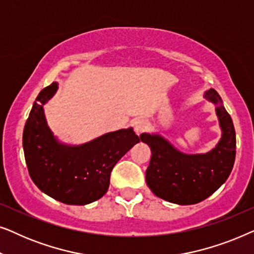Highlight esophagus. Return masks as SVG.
Instances as JSON below:
<instances>
[{
  "label": "esophagus",
  "instance_id": "1",
  "mask_svg": "<svg viewBox=\"0 0 254 254\" xmlns=\"http://www.w3.org/2000/svg\"><path fill=\"white\" fill-rule=\"evenodd\" d=\"M148 128V123L147 120L144 119H138L134 123V130L135 133H136L137 135H140L141 133H143V131L147 129Z\"/></svg>",
  "mask_w": 254,
  "mask_h": 254
}]
</instances>
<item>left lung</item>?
Wrapping results in <instances>:
<instances>
[{"label": "left lung", "mask_w": 254, "mask_h": 254, "mask_svg": "<svg viewBox=\"0 0 254 254\" xmlns=\"http://www.w3.org/2000/svg\"><path fill=\"white\" fill-rule=\"evenodd\" d=\"M203 98L215 105L221 137L214 148L202 154H186L159 133H142L151 158L145 182L156 196L169 202L195 204L220 189L230 176L236 157V133L231 117L216 90L209 89Z\"/></svg>", "instance_id": "left-lung-1"}]
</instances>
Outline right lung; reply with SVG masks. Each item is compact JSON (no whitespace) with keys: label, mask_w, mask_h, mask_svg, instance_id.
Instances as JSON below:
<instances>
[{"label":"right lung","mask_w":254,"mask_h":254,"mask_svg":"<svg viewBox=\"0 0 254 254\" xmlns=\"http://www.w3.org/2000/svg\"><path fill=\"white\" fill-rule=\"evenodd\" d=\"M58 89L53 82L33 103L23 131L24 156L31 179L41 192L65 204L84 206L107 192L114 165L140 138L129 127L82 144L60 141L48 126L44 110Z\"/></svg>","instance_id":"right-lung-1"}]
</instances>
